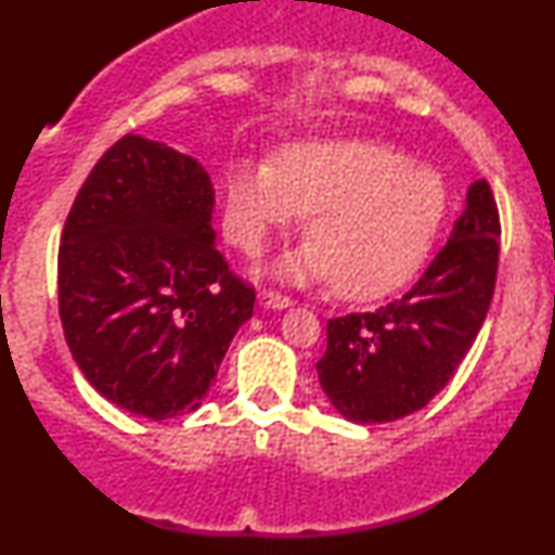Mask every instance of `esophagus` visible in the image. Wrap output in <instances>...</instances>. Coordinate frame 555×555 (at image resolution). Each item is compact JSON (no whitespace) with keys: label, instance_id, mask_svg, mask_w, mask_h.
Here are the masks:
<instances>
[{"label":"esophagus","instance_id":"esophagus-1","mask_svg":"<svg viewBox=\"0 0 555 555\" xmlns=\"http://www.w3.org/2000/svg\"><path fill=\"white\" fill-rule=\"evenodd\" d=\"M258 302H260V308H266V310H286V308H292V299L284 297V295H279V292H260Z\"/></svg>","mask_w":555,"mask_h":555}]
</instances>
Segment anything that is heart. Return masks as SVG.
<instances>
[{
    "mask_svg": "<svg viewBox=\"0 0 555 555\" xmlns=\"http://www.w3.org/2000/svg\"><path fill=\"white\" fill-rule=\"evenodd\" d=\"M446 211L441 177L378 140H308L273 164L227 171V232L258 253L308 214L310 242L279 263L289 282H331L347 299L384 295L428 253Z\"/></svg>",
    "mask_w": 555,
    "mask_h": 555,
    "instance_id": "heart-1",
    "label": "heart"
}]
</instances>
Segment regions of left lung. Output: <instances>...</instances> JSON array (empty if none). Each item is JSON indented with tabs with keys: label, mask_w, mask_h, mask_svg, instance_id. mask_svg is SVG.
Segmentation results:
<instances>
[{
	"label": "left lung",
	"mask_w": 555,
	"mask_h": 555,
	"mask_svg": "<svg viewBox=\"0 0 555 555\" xmlns=\"http://www.w3.org/2000/svg\"><path fill=\"white\" fill-rule=\"evenodd\" d=\"M499 211L486 180L467 188L443 250L404 297L334 318L315 371L349 423H391L449 384L486 321L499 269Z\"/></svg>",
	"instance_id": "left-lung-1"
}]
</instances>
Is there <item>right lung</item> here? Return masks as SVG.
Returning a JSON list of instances; mask_svg holds the SVG:
<instances>
[{
  "mask_svg": "<svg viewBox=\"0 0 555 555\" xmlns=\"http://www.w3.org/2000/svg\"><path fill=\"white\" fill-rule=\"evenodd\" d=\"M206 167L162 140L125 135L99 158L60 245V318L75 365L130 415L193 412L256 292L216 250Z\"/></svg>",
  "mask_w": 555,
  "mask_h": 555,
  "instance_id": "right-lung-1",
  "label": "right lung"
}]
</instances>
